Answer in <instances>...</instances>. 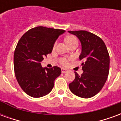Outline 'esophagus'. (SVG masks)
Segmentation results:
<instances>
[{
  "label": "esophagus",
  "instance_id": "obj_1",
  "mask_svg": "<svg viewBox=\"0 0 121 121\" xmlns=\"http://www.w3.org/2000/svg\"><path fill=\"white\" fill-rule=\"evenodd\" d=\"M67 71H68V70H67V69H63V68L61 69V73H67Z\"/></svg>",
  "mask_w": 121,
  "mask_h": 121
}]
</instances>
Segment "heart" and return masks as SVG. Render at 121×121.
<instances>
[{
  "instance_id": "b5f03b06",
  "label": "heart",
  "mask_w": 121,
  "mask_h": 121,
  "mask_svg": "<svg viewBox=\"0 0 121 121\" xmlns=\"http://www.w3.org/2000/svg\"><path fill=\"white\" fill-rule=\"evenodd\" d=\"M65 41L67 43V45H71V43L75 42V41H78V40H77L76 37H74V36H69V37H67L65 39ZM56 45H57V42H56L54 44V48L56 47ZM59 61H60V63L61 65H68V60L66 58H61L59 60Z\"/></svg>"
}]
</instances>
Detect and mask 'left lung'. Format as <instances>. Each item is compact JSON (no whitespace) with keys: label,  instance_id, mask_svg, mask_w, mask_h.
I'll return each instance as SVG.
<instances>
[{"label":"left lung","instance_id":"left-lung-1","mask_svg":"<svg viewBox=\"0 0 121 121\" xmlns=\"http://www.w3.org/2000/svg\"><path fill=\"white\" fill-rule=\"evenodd\" d=\"M80 41L82 52L79 56L83 73L75 72V79L69 84L71 91L76 96L88 99L100 91L106 82L109 70V56L100 37L86 30L68 31Z\"/></svg>","mask_w":121,"mask_h":121}]
</instances>
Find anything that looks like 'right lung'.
Wrapping results in <instances>:
<instances>
[{
	"mask_svg": "<svg viewBox=\"0 0 121 121\" xmlns=\"http://www.w3.org/2000/svg\"><path fill=\"white\" fill-rule=\"evenodd\" d=\"M65 32L37 26L27 31L18 41L13 56L15 74L21 87L29 96L39 98L52 91L61 70L57 66L43 68L41 62L52 52L56 40Z\"/></svg>",
	"mask_w": 121,
	"mask_h": 121,
	"instance_id": "obj_1",
	"label": "right lung"
}]
</instances>
